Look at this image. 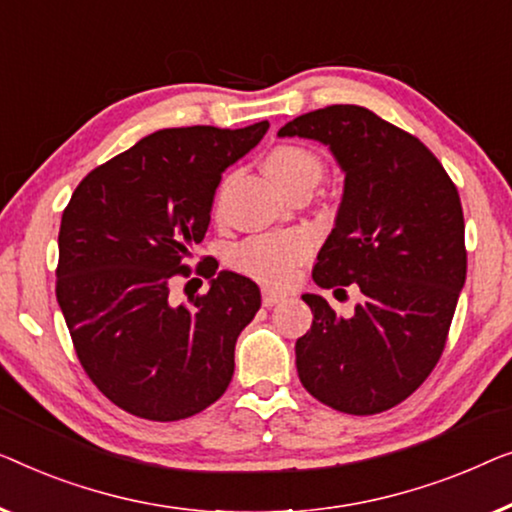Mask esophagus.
Here are the masks:
<instances>
[{"mask_svg":"<svg viewBox=\"0 0 512 512\" xmlns=\"http://www.w3.org/2000/svg\"><path fill=\"white\" fill-rule=\"evenodd\" d=\"M283 299H285L283 294H278V292H273V290H264V292H262V304H264L266 308L280 304V301H283Z\"/></svg>","mask_w":512,"mask_h":512,"instance_id":"esophagus-1","label":"esophagus"}]
</instances>
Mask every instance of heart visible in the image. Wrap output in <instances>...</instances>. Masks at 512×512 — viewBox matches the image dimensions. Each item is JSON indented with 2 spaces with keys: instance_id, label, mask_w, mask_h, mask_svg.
Instances as JSON below:
<instances>
[{
  "instance_id": "heart-1",
  "label": "heart",
  "mask_w": 512,
  "mask_h": 512,
  "mask_svg": "<svg viewBox=\"0 0 512 512\" xmlns=\"http://www.w3.org/2000/svg\"><path fill=\"white\" fill-rule=\"evenodd\" d=\"M264 169L280 190L287 194L311 192L325 174V162L315 150L301 143H278L264 155ZM225 185L220 187L218 206ZM313 253V243L306 234L255 236L236 250L234 264L243 276L257 280L266 287H285L297 276L299 266Z\"/></svg>"
}]
</instances>
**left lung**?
I'll use <instances>...</instances> for the list:
<instances>
[{
	"label": "left lung",
	"mask_w": 512,
	"mask_h": 512,
	"mask_svg": "<svg viewBox=\"0 0 512 512\" xmlns=\"http://www.w3.org/2000/svg\"><path fill=\"white\" fill-rule=\"evenodd\" d=\"M278 134L327 143L345 171L313 280L362 294L348 320L318 294L301 297L313 325L294 348L299 380L341 413H383L429 378L448 341L466 280L457 185L417 136L362 106H325Z\"/></svg>",
	"instance_id": "8db88e82"
}]
</instances>
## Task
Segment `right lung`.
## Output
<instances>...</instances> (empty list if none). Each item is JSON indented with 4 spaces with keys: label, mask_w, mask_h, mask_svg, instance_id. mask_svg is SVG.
I'll return each instance as SVG.
<instances>
[{
    "label": "right lung",
    "mask_w": 512,
    "mask_h": 512,
    "mask_svg": "<svg viewBox=\"0 0 512 512\" xmlns=\"http://www.w3.org/2000/svg\"><path fill=\"white\" fill-rule=\"evenodd\" d=\"M266 129H160L92 169L64 208L57 304L88 378L127 413L185 420L229 387L236 338L262 294L246 276L215 273L213 259L194 269L187 259L206 236L222 171ZM192 272L212 287L176 307L168 287Z\"/></svg>",
    "instance_id": "add662e5"
}]
</instances>
